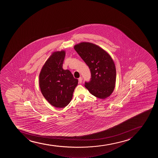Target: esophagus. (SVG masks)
I'll return each mask as SVG.
<instances>
[{"label": "esophagus", "instance_id": "obj_1", "mask_svg": "<svg viewBox=\"0 0 158 158\" xmlns=\"http://www.w3.org/2000/svg\"><path fill=\"white\" fill-rule=\"evenodd\" d=\"M82 79L81 77H80V78L78 79V81H79V83H82Z\"/></svg>", "mask_w": 158, "mask_h": 158}]
</instances>
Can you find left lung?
Returning a JSON list of instances; mask_svg holds the SVG:
<instances>
[{"label":"left lung","mask_w":158,"mask_h":158,"mask_svg":"<svg viewBox=\"0 0 158 158\" xmlns=\"http://www.w3.org/2000/svg\"><path fill=\"white\" fill-rule=\"evenodd\" d=\"M74 49L88 65L91 77L85 86L96 98L105 99L114 91L116 70L114 61L103 49L89 42H81Z\"/></svg>","instance_id":"1"}]
</instances>
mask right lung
<instances>
[{
    "label": "right lung",
    "mask_w": 158,
    "mask_h": 158,
    "mask_svg": "<svg viewBox=\"0 0 158 158\" xmlns=\"http://www.w3.org/2000/svg\"><path fill=\"white\" fill-rule=\"evenodd\" d=\"M65 56L64 51L53 53L39 75L43 96L52 106L59 108H63L70 102L78 82L69 70L62 68Z\"/></svg>",
    "instance_id": "right-lung-1"
}]
</instances>
